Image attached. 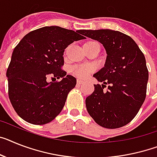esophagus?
<instances>
[{"instance_id": "obj_1", "label": "esophagus", "mask_w": 157, "mask_h": 157, "mask_svg": "<svg viewBox=\"0 0 157 157\" xmlns=\"http://www.w3.org/2000/svg\"><path fill=\"white\" fill-rule=\"evenodd\" d=\"M82 84H84V81H83L82 80H80V79H78V80H77V85H82Z\"/></svg>"}]
</instances>
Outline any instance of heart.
I'll return each mask as SVG.
<instances>
[{
  "label": "heart",
  "mask_w": 157,
  "mask_h": 157,
  "mask_svg": "<svg viewBox=\"0 0 157 157\" xmlns=\"http://www.w3.org/2000/svg\"><path fill=\"white\" fill-rule=\"evenodd\" d=\"M93 71H94V67L89 64H81V65H74L72 67V73L81 78H86Z\"/></svg>",
  "instance_id": "obj_1"
}]
</instances>
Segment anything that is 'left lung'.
<instances>
[{
  "label": "left lung",
  "mask_w": 157,
  "mask_h": 157,
  "mask_svg": "<svg viewBox=\"0 0 157 157\" xmlns=\"http://www.w3.org/2000/svg\"><path fill=\"white\" fill-rule=\"evenodd\" d=\"M82 33L101 43L107 52L105 67L93 75L103 85H94V92L85 100L87 111L101 127H123L136 117L145 100L148 71L144 55L129 36L119 31Z\"/></svg>",
  "instance_id": "1"
}]
</instances>
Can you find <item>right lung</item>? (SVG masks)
<instances>
[{
  "label": "right lung",
  "instance_id": "right-lung-1",
  "mask_svg": "<svg viewBox=\"0 0 157 157\" xmlns=\"http://www.w3.org/2000/svg\"><path fill=\"white\" fill-rule=\"evenodd\" d=\"M83 30L45 26L26 34L12 54L6 72L9 97L20 117L33 124H45L64 107L76 79L61 69L64 49L85 39ZM51 75L63 80L47 82Z\"/></svg>",
  "mask_w": 157,
  "mask_h": 157
}]
</instances>
